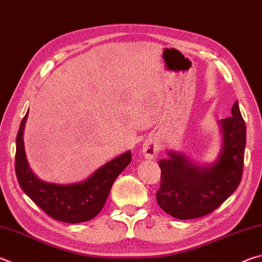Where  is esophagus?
Returning a JSON list of instances; mask_svg holds the SVG:
<instances>
[{
	"label": "esophagus",
	"mask_w": 262,
	"mask_h": 262,
	"mask_svg": "<svg viewBox=\"0 0 262 262\" xmlns=\"http://www.w3.org/2000/svg\"><path fill=\"white\" fill-rule=\"evenodd\" d=\"M142 152H143L144 157L148 159H152L154 157H156V155L158 154V145L156 142L152 139L145 140L143 145H142Z\"/></svg>",
	"instance_id": "esophagus-1"
}]
</instances>
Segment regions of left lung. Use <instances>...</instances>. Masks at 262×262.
Listing matches in <instances>:
<instances>
[{
	"label": "left lung",
	"mask_w": 262,
	"mask_h": 262,
	"mask_svg": "<svg viewBox=\"0 0 262 262\" xmlns=\"http://www.w3.org/2000/svg\"><path fill=\"white\" fill-rule=\"evenodd\" d=\"M231 114L220 121L223 144L212 165H196L172 151L168 152L170 158L158 162L162 176L156 200L166 214L178 220L206 216L237 189L246 144V126L238 101L233 104Z\"/></svg>",
	"instance_id": "8db88e82"
}]
</instances>
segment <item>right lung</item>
I'll return each instance as SVG.
<instances>
[{
  "instance_id": "1",
  "label": "right lung",
  "mask_w": 262,
  "mask_h": 262,
  "mask_svg": "<svg viewBox=\"0 0 262 262\" xmlns=\"http://www.w3.org/2000/svg\"><path fill=\"white\" fill-rule=\"evenodd\" d=\"M28 114L29 111L20 122L16 137L15 170L20 188L52 219L66 223H82L92 220L103 209L114 180L129 165L130 151L106 163L82 183H45L33 174L26 159L23 134Z\"/></svg>"
}]
</instances>
